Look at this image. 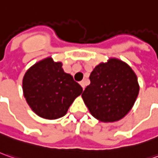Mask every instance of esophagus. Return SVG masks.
<instances>
[{
  "instance_id": "34e87169",
  "label": "esophagus",
  "mask_w": 158,
  "mask_h": 158,
  "mask_svg": "<svg viewBox=\"0 0 158 158\" xmlns=\"http://www.w3.org/2000/svg\"><path fill=\"white\" fill-rule=\"evenodd\" d=\"M79 84H80V85L82 86V88H83V89H85V83L84 80L80 81V82H79Z\"/></svg>"
}]
</instances>
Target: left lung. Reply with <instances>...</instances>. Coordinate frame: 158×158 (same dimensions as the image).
Masks as SVG:
<instances>
[{"label": "left lung", "instance_id": "1", "mask_svg": "<svg viewBox=\"0 0 158 158\" xmlns=\"http://www.w3.org/2000/svg\"><path fill=\"white\" fill-rule=\"evenodd\" d=\"M82 94L92 115L103 123L119 121L132 108L139 93L137 78L127 64L111 58L90 74Z\"/></svg>", "mask_w": 158, "mask_h": 158}]
</instances>
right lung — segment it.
<instances>
[{"label":"right lung","instance_id":"1","mask_svg":"<svg viewBox=\"0 0 158 158\" xmlns=\"http://www.w3.org/2000/svg\"><path fill=\"white\" fill-rule=\"evenodd\" d=\"M23 89L31 109L45 119L64 116L76 97L83 92L72 75L65 73L60 62L51 57L36 63L25 73Z\"/></svg>","mask_w":158,"mask_h":158}]
</instances>
